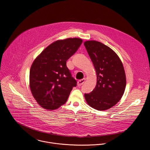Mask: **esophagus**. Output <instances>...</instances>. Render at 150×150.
<instances>
[{"mask_svg":"<svg viewBox=\"0 0 150 150\" xmlns=\"http://www.w3.org/2000/svg\"><path fill=\"white\" fill-rule=\"evenodd\" d=\"M85 78L78 81V83H77V84H78V87L81 86V85L85 82Z\"/></svg>","mask_w":150,"mask_h":150,"instance_id":"esophagus-1","label":"esophagus"}]
</instances>
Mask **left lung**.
Returning a JSON list of instances; mask_svg holds the SVG:
<instances>
[{"label": "left lung", "mask_w": 150, "mask_h": 150, "mask_svg": "<svg viewBox=\"0 0 150 150\" xmlns=\"http://www.w3.org/2000/svg\"><path fill=\"white\" fill-rule=\"evenodd\" d=\"M97 75L95 88L85 94L87 104L102 111L116 105L123 96L126 84L123 63L117 54L102 42L89 40L83 43Z\"/></svg>", "instance_id": "1"}]
</instances>
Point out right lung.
<instances>
[{
	"instance_id": "add662e5",
	"label": "right lung",
	"mask_w": 150,
	"mask_h": 150,
	"mask_svg": "<svg viewBox=\"0 0 150 150\" xmlns=\"http://www.w3.org/2000/svg\"><path fill=\"white\" fill-rule=\"evenodd\" d=\"M82 42L79 38L57 40L34 60L30 72V87L41 108L49 110L58 109L67 102L72 88L76 86L67 61Z\"/></svg>"
}]
</instances>
